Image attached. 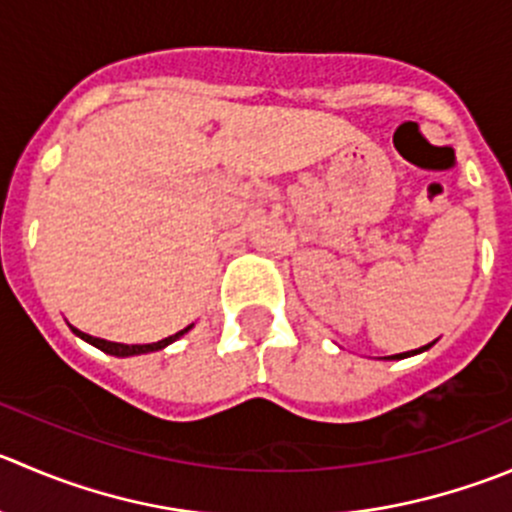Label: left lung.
<instances>
[{"instance_id":"obj_1","label":"left lung","mask_w":512,"mask_h":512,"mask_svg":"<svg viewBox=\"0 0 512 512\" xmlns=\"http://www.w3.org/2000/svg\"><path fill=\"white\" fill-rule=\"evenodd\" d=\"M430 345H433V342H430ZM430 345L420 347V350H413V352H400V355H390V357H385V360H400V357H410V355H415V352H423V350H428Z\"/></svg>"}]
</instances>
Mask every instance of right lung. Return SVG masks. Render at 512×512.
Masks as SVG:
<instances>
[{
    "mask_svg": "<svg viewBox=\"0 0 512 512\" xmlns=\"http://www.w3.org/2000/svg\"><path fill=\"white\" fill-rule=\"evenodd\" d=\"M190 327H192V325H187L185 330L175 332V335L165 337V340H160V342H150V345H124V342H109V340H102V337H92V335H87V332H79L77 327H72V332H74V335H77V337H82L84 342H89V345H94V347H99V350H102V352H107V355H114V357H130V355H145V352L162 350V347H167V345H170V342L180 340V337L185 335V332L190 330Z\"/></svg>",
    "mask_w": 512,
    "mask_h": 512,
    "instance_id": "obj_1",
    "label": "right lung"
}]
</instances>
